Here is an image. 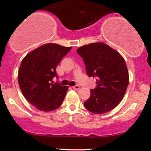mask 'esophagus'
I'll use <instances>...</instances> for the list:
<instances>
[{
	"instance_id": "1",
	"label": "esophagus",
	"mask_w": 151,
	"mask_h": 151,
	"mask_svg": "<svg viewBox=\"0 0 151 151\" xmlns=\"http://www.w3.org/2000/svg\"><path fill=\"white\" fill-rule=\"evenodd\" d=\"M72 88H74V90H79V89H80V87L79 86V85H74V86H73Z\"/></svg>"
}]
</instances>
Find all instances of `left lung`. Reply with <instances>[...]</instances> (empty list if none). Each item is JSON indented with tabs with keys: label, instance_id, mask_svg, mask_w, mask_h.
<instances>
[{
	"label": "left lung",
	"instance_id": "8db88e82",
	"mask_svg": "<svg viewBox=\"0 0 151 151\" xmlns=\"http://www.w3.org/2000/svg\"><path fill=\"white\" fill-rule=\"evenodd\" d=\"M83 58L89 77H96V88L85 107L95 114L109 112L119 104L129 85V72L124 59L116 50L104 43L97 42L77 49Z\"/></svg>",
	"mask_w": 151,
	"mask_h": 151
}]
</instances>
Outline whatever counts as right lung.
Masks as SVG:
<instances>
[{"label": "right lung", "instance_id": "1", "mask_svg": "<svg viewBox=\"0 0 151 151\" xmlns=\"http://www.w3.org/2000/svg\"><path fill=\"white\" fill-rule=\"evenodd\" d=\"M71 47L46 44L28 53L18 71V83L25 98L45 112L58 109L63 103L68 86L53 83L56 67Z\"/></svg>", "mask_w": 151, "mask_h": 151}]
</instances>
